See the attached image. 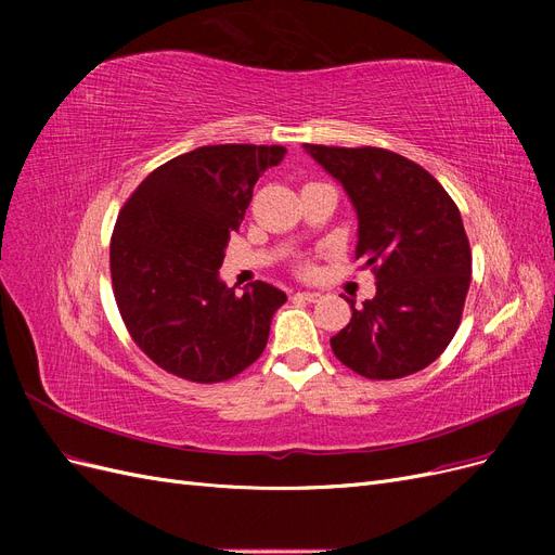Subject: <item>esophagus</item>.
Segmentation results:
<instances>
[{
	"instance_id": "34e87169",
	"label": "esophagus",
	"mask_w": 555,
	"mask_h": 555,
	"mask_svg": "<svg viewBox=\"0 0 555 555\" xmlns=\"http://www.w3.org/2000/svg\"><path fill=\"white\" fill-rule=\"evenodd\" d=\"M296 296H298V298H304V300H308V304H314V300L322 298V294H319V292H298Z\"/></svg>"
}]
</instances>
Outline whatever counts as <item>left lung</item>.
Wrapping results in <instances>:
<instances>
[{
	"label": "left lung",
	"instance_id": "left-lung-1",
	"mask_svg": "<svg viewBox=\"0 0 555 555\" xmlns=\"http://www.w3.org/2000/svg\"><path fill=\"white\" fill-rule=\"evenodd\" d=\"M359 217L357 259L377 294L351 304L333 354L367 379H398L438 359L461 324L473 255L461 212L422 166L384 147L306 145Z\"/></svg>",
	"mask_w": 555,
	"mask_h": 555
}]
</instances>
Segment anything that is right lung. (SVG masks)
Segmentation results:
<instances>
[{"label":"right lung","instance_id":"add662e5","mask_svg":"<svg viewBox=\"0 0 555 555\" xmlns=\"http://www.w3.org/2000/svg\"><path fill=\"white\" fill-rule=\"evenodd\" d=\"M282 145H204L162 164L122 206L111 238L117 310L143 354L176 377L212 384L243 373L268 343L287 294L220 280L261 173Z\"/></svg>","mask_w":555,"mask_h":555}]
</instances>
